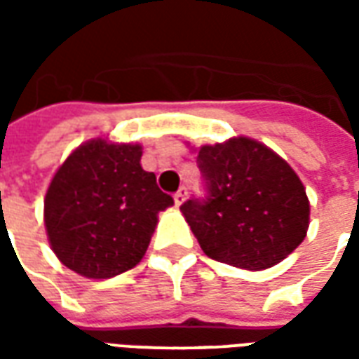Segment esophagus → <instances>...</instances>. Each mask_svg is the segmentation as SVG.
Returning <instances> with one entry per match:
<instances>
[{"label":"esophagus","instance_id":"1","mask_svg":"<svg viewBox=\"0 0 359 359\" xmlns=\"http://www.w3.org/2000/svg\"><path fill=\"white\" fill-rule=\"evenodd\" d=\"M187 187H180L179 188V192H177V194H175V203H177V205H182V203H184V200H187Z\"/></svg>","mask_w":359,"mask_h":359}]
</instances>
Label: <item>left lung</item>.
<instances>
[{"instance_id":"left-lung-1","label":"left lung","mask_w":359,"mask_h":359,"mask_svg":"<svg viewBox=\"0 0 359 359\" xmlns=\"http://www.w3.org/2000/svg\"><path fill=\"white\" fill-rule=\"evenodd\" d=\"M208 200L180 211L215 262L248 271L280 264L306 238L309 200L300 177L262 142L234 136L198 148Z\"/></svg>"}]
</instances>
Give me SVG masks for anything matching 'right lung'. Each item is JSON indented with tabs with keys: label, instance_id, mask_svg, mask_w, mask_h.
Returning <instances> with one entry per match:
<instances>
[{
	"label": "right lung",
	"instance_id": "1",
	"mask_svg": "<svg viewBox=\"0 0 359 359\" xmlns=\"http://www.w3.org/2000/svg\"><path fill=\"white\" fill-rule=\"evenodd\" d=\"M142 146L92 138L73 149L43 198V225L61 264L111 278L140 264L172 198L142 169Z\"/></svg>",
	"mask_w": 359,
	"mask_h": 359
}]
</instances>
